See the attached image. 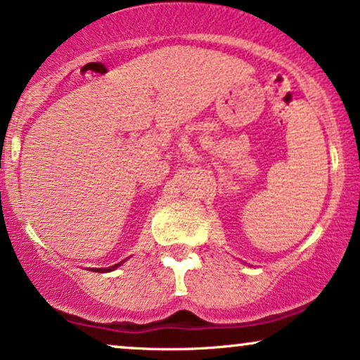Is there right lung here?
I'll return each mask as SVG.
<instances>
[{
  "label": "right lung",
  "instance_id": "obj_1",
  "mask_svg": "<svg viewBox=\"0 0 360 360\" xmlns=\"http://www.w3.org/2000/svg\"><path fill=\"white\" fill-rule=\"evenodd\" d=\"M118 265H122V263H118ZM118 265H113V266H110V268H107V270H102V271H110V270H115V268H117Z\"/></svg>",
  "mask_w": 360,
  "mask_h": 360
}]
</instances>
